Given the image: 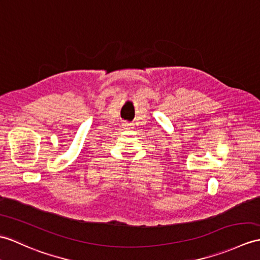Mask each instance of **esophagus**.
<instances>
[{
    "label": "esophagus",
    "instance_id": "obj_1",
    "mask_svg": "<svg viewBox=\"0 0 260 260\" xmlns=\"http://www.w3.org/2000/svg\"><path fill=\"white\" fill-rule=\"evenodd\" d=\"M123 126H124V128H125V129H131L133 125H132L131 123H124V124H123Z\"/></svg>",
    "mask_w": 260,
    "mask_h": 260
}]
</instances>
